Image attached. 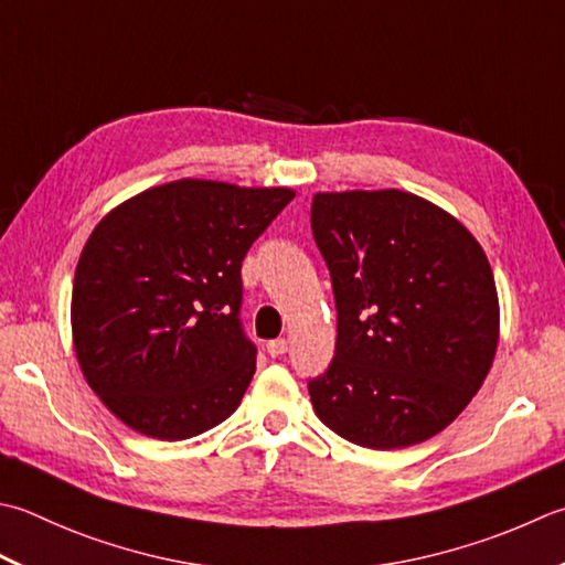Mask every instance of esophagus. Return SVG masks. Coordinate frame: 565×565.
I'll return each instance as SVG.
<instances>
[{"instance_id": "1", "label": "esophagus", "mask_w": 565, "mask_h": 565, "mask_svg": "<svg viewBox=\"0 0 565 565\" xmlns=\"http://www.w3.org/2000/svg\"><path fill=\"white\" fill-rule=\"evenodd\" d=\"M286 350H289V340L276 338V340H269V342H267V352H269L271 358H279V355H284Z\"/></svg>"}]
</instances>
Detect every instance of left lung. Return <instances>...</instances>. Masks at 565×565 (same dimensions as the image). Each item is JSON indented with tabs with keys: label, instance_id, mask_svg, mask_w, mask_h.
Returning a JSON list of instances; mask_svg holds the SVG:
<instances>
[{
	"label": "left lung",
	"instance_id": "8db88e82",
	"mask_svg": "<svg viewBox=\"0 0 565 565\" xmlns=\"http://www.w3.org/2000/svg\"><path fill=\"white\" fill-rule=\"evenodd\" d=\"M311 227L338 308L335 358L308 384L316 416L362 448L424 444L494 362L488 254L448 210L399 188L316 193Z\"/></svg>",
	"mask_w": 565,
	"mask_h": 565
}]
</instances>
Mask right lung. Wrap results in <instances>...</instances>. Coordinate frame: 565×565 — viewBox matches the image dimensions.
Instances as JSON below:
<instances>
[{"label":"right lung","instance_id":"add662e5","mask_svg":"<svg viewBox=\"0 0 565 565\" xmlns=\"http://www.w3.org/2000/svg\"><path fill=\"white\" fill-rule=\"evenodd\" d=\"M286 185L179 179L109 210L73 279V350L121 424L159 440L205 434L235 412L257 350L242 335V259Z\"/></svg>","mask_w":565,"mask_h":565}]
</instances>
